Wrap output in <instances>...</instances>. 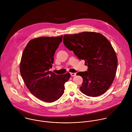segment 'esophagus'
<instances>
[{
	"mask_svg": "<svg viewBox=\"0 0 132 132\" xmlns=\"http://www.w3.org/2000/svg\"><path fill=\"white\" fill-rule=\"evenodd\" d=\"M70 75H71V77H74L76 75V73H70Z\"/></svg>",
	"mask_w": 132,
	"mask_h": 132,
	"instance_id": "esophagus-1",
	"label": "esophagus"
}]
</instances>
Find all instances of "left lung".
Instances as JSON below:
<instances>
[{
  "instance_id": "obj_1",
  "label": "left lung",
  "mask_w": 132,
  "mask_h": 132,
  "mask_svg": "<svg viewBox=\"0 0 132 132\" xmlns=\"http://www.w3.org/2000/svg\"><path fill=\"white\" fill-rule=\"evenodd\" d=\"M63 42L88 67L87 71L77 73L83 78L81 92L91 97L106 92L114 80L118 65L116 52L109 40L100 33L85 31L64 35Z\"/></svg>"
}]
</instances>
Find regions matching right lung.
Segmentation results:
<instances>
[{
  "instance_id": "add662e5",
  "label": "right lung",
  "mask_w": 132,
  "mask_h": 132,
  "mask_svg": "<svg viewBox=\"0 0 132 132\" xmlns=\"http://www.w3.org/2000/svg\"><path fill=\"white\" fill-rule=\"evenodd\" d=\"M62 38L63 36L32 39L21 57L20 73L28 89L35 96L48 103L54 102L62 96L64 84L70 77L69 73L58 75L49 71Z\"/></svg>"
}]
</instances>
